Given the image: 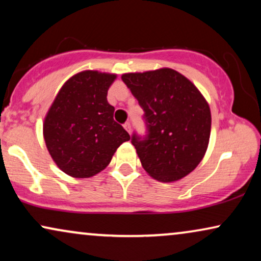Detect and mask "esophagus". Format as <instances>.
I'll use <instances>...</instances> for the list:
<instances>
[{"mask_svg": "<svg viewBox=\"0 0 261 261\" xmlns=\"http://www.w3.org/2000/svg\"><path fill=\"white\" fill-rule=\"evenodd\" d=\"M123 127H124V129H126L128 133L130 134V132H132V126H130V123L129 122H126L123 124Z\"/></svg>", "mask_w": 261, "mask_h": 261, "instance_id": "obj_1", "label": "esophagus"}]
</instances>
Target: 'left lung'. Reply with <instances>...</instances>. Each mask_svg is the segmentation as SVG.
<instances>
[{
  "label": "left lung",
  "instance_id": "8db88e82",
  "mask_svg": "<svg viewBox=\"0 0 261 261\" xmlns=\"http://www.w3.org/2000/svg\"><path fill=\"white\" fill-rule=\"evenodd\" d=\"M123 83L144 110L146 135H132L142 167L159 181L195 170L208 147L209 106L188 78L172 69L126 73Z\"/></svg>",
  "mask_w": 261,
  "mask_h": 261
}]
</instances>
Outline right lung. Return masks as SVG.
<instances>
[{"mask_svg":"<svg viewBox=\"0 0 261 261\" xmlns=\"http://www.w3.org/2000/svg\"><path fill=\"white\" fill-rule=\"evenodd\" d=\"M115 74L83 71L70 78L53 102L44 123L46 146L63 172L88 178L108 166L117 147L130 139L114 121L107 101Z\"/></svg>","mask_w":261,"mask_h":261,"instance_id":"right-lung-1","label":"right lung"}]
</instances>
